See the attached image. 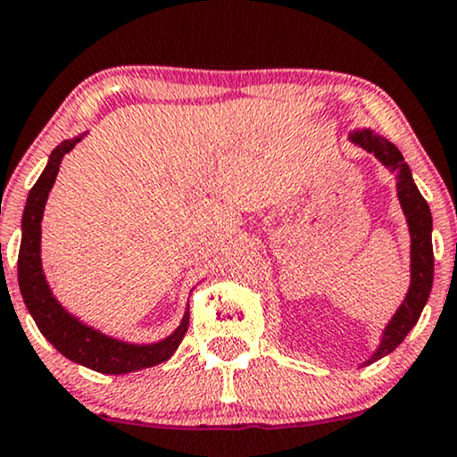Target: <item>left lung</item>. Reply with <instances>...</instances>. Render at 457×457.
I'll use <instances>...</instances> for the list:
<instances>
[{"label": "left lung", "mask_w": 457, "mask_h": 457, "mask_svg": "<svg viewBox=\"0 0 457 457\" xmlns=\"http://www.w3.org/2000/svg\"><path fill=\"white\" fill-rule=\"evenodd\" d=\"M351 140L368 153H375V157L383 166H387L395 176V187H398V197L403 211L406 214V223H409L411 232V287L403 304H400L398 312H395L389 326L383 332V343L377 349V353L366 361L381 360L387 353L398 347L406 338V334L413 329V326L420 321V315L426 306L428 295L432 291L434 281V253H432V214L428 202L413 183L409 166L404 163L403 153L395 148L392 142L375 136L370 129H361L351 134Z\"/></svg>", "instance_id": "left-lung-1"}]
</instances>
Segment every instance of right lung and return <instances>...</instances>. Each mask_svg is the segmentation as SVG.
<instances>
[{
    "mask_svg": "<svg viewBox=\"0 0 457 457\" xmlns=\"http://www.w3.org/2000/svg\"><path fill=\"white\" fill-rule=\"evenodd\" d=\"M80 138L82 136L63 140L54 148L40 179L27 195L23 238H21L19 251V287L37 329L59 353L76 361V364L91 368L96 372H104V375H125V372L140 370V368L157 366L172 357L187 334V328H189V309L185 311L180 326L166 340H159L153 345H129L123 340L110 338L89 326H82L79 319L71 317L53 298L46 278L42 274L40 223L48 191L53 189L54 179H57L59 163H62L65 153H70L76 146V142H80Z\"/></svg>",
    "mask_w": 457,
    "mask_h": 457,
    "instance_id": "1",
    "label": "right lung"
}]
</instances>
